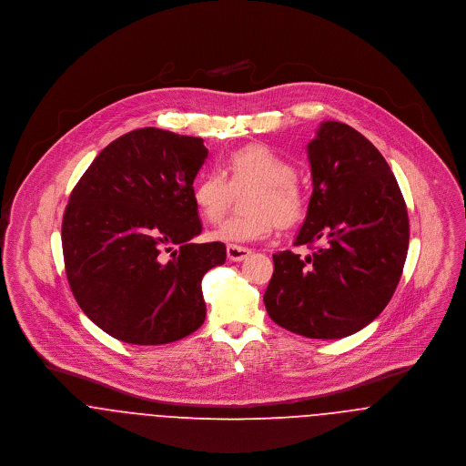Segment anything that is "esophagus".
<instances>
[{
	"label": "esophagus",
	"mask_w": 466,
	"mask_h": 466,
	"mask_svg": "<svg viewBox=\"0 0 466 466\" xmlns=\"http://www.w3.org/2000/svg\"><path fill=\"white\" fill-rule=\"evenodd\" d=\"M250 254H252V250L247 248V247H239V245H228L227 247V258L232 262H241V260L248 258Z\"/></svg>",
	"instance_id": "1"
}]
</instances>
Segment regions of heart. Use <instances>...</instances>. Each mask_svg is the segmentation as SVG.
I'll return each instance as SVG.
<instances>
[{
	"mask_svg": "<svg viewBox=\"0 0 466 466\" xmlns=\"http://www.w3.org/2000/svg\"><path fill=\"white\" fill-rule=\"evenodd\" d=\"M295 166L268 147L252 145L227 157L225 175L208 171L191 186V198L198 214L216 223L221 219L232 187L254 184L248 208L252 212L228 216L212 234L225 243H247L269 236L277 223L291 227L306 212V198L295 182Z\"/></svg>",
	"mask_w": 466,
	"mask_h": 466,
	"instance_id": "b5f03b06",
	"label": "heart"
}]
</instances>
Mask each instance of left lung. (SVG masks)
<instances>
[{
	"instance_id": "obj_1",
	"label": "left lung",
	"mask_w": 466,
	"mask_h": 466,
	"mask_svg": "<svg viewBox=\"0 0 466 466\" xmlns=\"http://www.w3.org/2000/svg\"><path fill=\"white\" fill-rule=\"evenodd\" d=\"M312 195L295 247L273 254L264 293L269 318L306 338L339 339L391 300L410 247L404 197L380 152L352 127L319 125L308 145Z\"/></svg>"
}]
</instances>
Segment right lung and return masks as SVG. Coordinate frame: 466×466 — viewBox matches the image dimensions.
Segmentation results:
<instances>
[{
  "instance_id": "right-lung-1",
  "label": "right lung",
  "mask_w": 466,
  "mask_h": 466,
  "mask_svg": "<svg viewBox=\"0 0 466 466\" xmlns=\"http://www.w3.org/2000/svg\"><path fill=\"white\" fill-rule=\"evenodd\" d=\"M208 154L200 137L139 128L112 141L75 186L62 219L66 275L108 336L164 345L202 327V279L227 258L219 241L191 243L202 232L191 186Z\"/></svg>"
}]
</instances>
